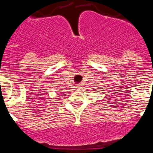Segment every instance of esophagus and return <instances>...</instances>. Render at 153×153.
I'll return each mask as SVG.
<instances>
[{"label": "esophagus", "instance_id": "34e87169", "mask_svg": "<svg viewBox=\"0 0 153 153\" xmlns=\"http://www.w3.org/2000/svg\"><path fill=\"white\" fill-rule=\"evenodd\" d=\"M80 86V85L77 84V85H76V88H77V89H79V87H80V86Z\"/></svg>", "mask_w": 153, "mask_h": 153}]
</instances>
